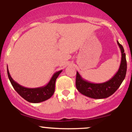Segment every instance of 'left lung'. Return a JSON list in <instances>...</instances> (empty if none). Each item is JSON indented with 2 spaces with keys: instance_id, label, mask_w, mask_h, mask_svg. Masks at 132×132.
<instances>
[{
  "instance_id": "1",
  "label": "left lung",
  "mask_w": 132,
  "mask_h": 132,
  "mask_svg": "<svg viewBox=\"0 0 132 132\" xmlns=\"http://www.w3.org/2000/svg\"><path fill=\"white\" fill-rule=\"evenodd\" d=\"M117 44L121 52V61L117 72L112 79L105 82L93 83L83 79L77 71L75 85L80 93L90 98H105L113 94L119 88L126 76L127 63L123 47L118 41Z\"/></svg>"
}]
</instances>
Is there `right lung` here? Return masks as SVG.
I'll return each mask as SVG.
<instances>
[{"label": "right lung", "instance_id": "add662e5", "mask_svg": "<svg viewBox=\"0 0 132 132\" xmlns=\"http://www.w3.org/2000/svg\"><path fill=\"white\" fill-rule=\"evenodd\" d=\"M62 71V70H60L55 73L46 85L39 88H29L22 86L16 82L12 79L9 72L8 68H7L8 78L15 90L25 100L32 103H39L45 101L53 95L55 92L56 79Z\"/></svg>", "mask_w": 132, "mask_h": 132}]
</instances>
